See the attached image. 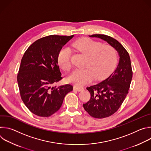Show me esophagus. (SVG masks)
Returning a JSON list of instances; mask_svg holds the SVG:
<instances>
[{
  "label": "esophagus",
  "instance_id": "34e87169",
  "mask_svg": "<svg viewBox=\"0 0 151 151\" xmlns=\"http://www.w3.org/2000/svg\"><path fill=\"white\" fill-rule=\"evenodd\" d=\"M83 87H79V86H74L73 87V90H76L78 91H82L83 90Z\"/></svg>",
  "mask_w": 151,
  "mask_h": 151
}]
</instances>
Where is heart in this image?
I'll return each mask as SVG.
<instances>
[{"mask_svg":"<svg viewBox=\"0 0 151 151\" xmlns=\"http://www.w3.org/2000/svg\"><path fill=\"white\" fill-rule=\"evenodd\" d=\"M73 49L88 56L85 69H76L69 77V81L76 85L82 86L90 83L95 78L101 79L109 75L115 69L118 61V52L111 45L90 38H81L71 44ZM61 68L69 72L72 68L71 51L67 47L61 49L58 55Z\"/></svg>","mask_w":151,"mask_h":151,"instance_id":"b5f03b06","label":"heart"}]
</instances>
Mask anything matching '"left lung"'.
I'll return each instance as SVG.
<instances>
[{
	"instance_id": "left-lung-1",
	"label": "left lung",
	"mask_w": 151,
	"mask_h": 151,
	"mask_svg": "<svg viewBox=\"0 0 151 151\" xmlns=\"http://www.w3.org/2000/svg\"><path fill=\"white\" fill-rule=\"evenodd\" d=\"M100 38L114 47L119 53V61L115 70L106 79L87 87L90 100L83 104L84 109L96 118H104L114 114L125 100L133 77L130 55L115 39L105 35L89 36Z\"/></svg>"
}]
</instances>
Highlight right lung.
<instances>
[{"label":"right lung","mask_w":151,"mask_h":151,"mask_svg":"<svg viewBox=\"0 0 151 151\" xmlns=\"http://www.w3.org/2000/svg\"><path fill=\"white\" fill-rule=\"evenodd\" d=\"M72 36L50 35L27 48L21 61L17 82L21 98L35 115L48 117L59 110L66 95L73 90L70 84L52 87L62 79L58 55Z\"/></svg>","instance_id":"add662e5"}]
</instances>
